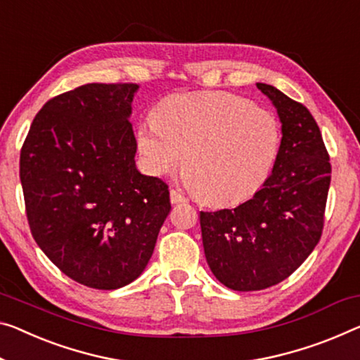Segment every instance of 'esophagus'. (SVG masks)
Instances as JSON below:
<instances>
[{"label": "esophagus", "mask_w": 360, "mask_h": 360, "mask_svg": "<svg viewBox=\"0 0 360 360\" xmlns=\"http://www.w3.org/2000/svg\"><path fill=\"white\" fill-rule=\"evenodd\" d=\"M170 201L174 204H180V202H186L188 199L185 198L184 193H180L179 190H170Z\"/></svg>", "instance_id": "1"}]
</instances>
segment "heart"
Returning <instances> with one entry per match:
<instances>
[{"label": "heart", "mask_w": 360, "mask_h": 360, "mask_svg": "<svg viewBox=\"0 0 360 360\" xmlns=\"http://www.w3.org/2000/svg\"><path fill=\"white\" fill-rule=\"evenodd\" d=\"M136 148L151 175L174 172L184 158L186 184L204 202L240 204L261 190L281 146L272 110L226 91L165 98L136 129Z\"/></svg>", "instance_id": "obj_1"}]
</instances>
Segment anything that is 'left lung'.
<instances>
[{"label":"left lung","mask_w":360,"mask_h":360,"mask_svg":"<svg viewBox=\"0 0 360 360\" xmlns=\"http://www.w3.org/2000/svg\"><path fill=\"white\" fill-rule=\"evenodd\" d=\"M278 112L281 146L272 174L233 209L201 212L206 261L235 291L274 286L295 272L322 236L331 180L330 156L312 114L267 84H257Z\"/></svg>","instance_id":"1"}]
</instances>
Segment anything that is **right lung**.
Segmentation results:
<instances>
[{"instance_id":"obj_1","label":"right lung","mask_w":360,"mask_h":360,"mask_svg":"<svg viewBox=\"0 0 360 360\" xmlns=\"http://www.w3.org/2000/svg\"><path fill=\"white\" fill-rule=\"evenodd\" d=\"M136 84H86L49 99L20 149L33 240L60 272L117 290L141 275L170 212L169 186L136 170Z\"/></svg>"}]
</instances>
